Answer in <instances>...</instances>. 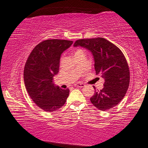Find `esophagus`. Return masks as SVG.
<instances>
[{"label":"esophagus","instance_id":"obj_1","mask_svg":"<svg viewBox=\"0 0 148 148\" xmlns=\"http://www.w3.org/2000/svg\"><path fill=\"white\" fill-rule=\"evenodd\" d=\"M75 86L78 87V88H83L84 86V84H82V83H78V84H75Z\"/></svg>","mask_w":148,"mask_h":148}]
</instances>
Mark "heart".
Wrapping results in <instances>:
<instances>
[{
    "label": "heart",
    "instance_id": "1",
    "mask_svg": "<svg viewBox=\"0 0 148 148\" xmlns=\"http://www.w3.org/2000/svg\"><path fill=\"white\" fill-rule=\"evenodd\" d=\"M82 51H83V50H82V49H76V50L74 51V56L76 55L77 53H80V52H82Z\"/></svg>",
    "mask_w": 148,
    "mask_h": 148
}]
</instances>
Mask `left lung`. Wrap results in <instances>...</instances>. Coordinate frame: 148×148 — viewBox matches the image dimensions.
Here are the masks:
<instances>
[{"label": "left lung", "mask_w": 148, "mask_h": 148, "mask_svg": "<svg viewBox=\"0 0 148 148\" xmlns=\"http://www.w3.org/2000/svg\"><path fill=\"white\" fill-rule=\"evenodd\" d=\"M74 46L90 51L96 74L105 80L103 88L95 91L90 99L91 103L101 111L115 107L123 99L130 85V70L123 53L113 43L102 37L78 39Z\"/></svg>", "instance_id": "obj_1"}]
</instances>
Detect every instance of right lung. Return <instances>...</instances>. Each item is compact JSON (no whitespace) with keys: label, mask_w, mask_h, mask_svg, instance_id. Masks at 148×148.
Instances as JSON below:
<instances>
[{"label":"right lung","mask_w":148,"mask_h":148,"mask_svg":"<svg viewBox=\"0 0 148 148\" xmlns=\"http://www.w3.org/2000/svg\"><path fill=\"white\" fill-rule=\"evenodd\" d=\"M72 41L48 39L36 45L24 68L27 91L34 103L43 111H56L65 104L69 89H62L53 83L58 74L62 53L71 46Z\"/></svg>","instance_id":"add662e5"}]
</instances>
